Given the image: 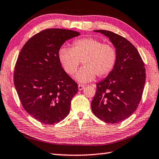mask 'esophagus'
Segmentation results:
<instances>
[{"label": "esophagus", "mask_w": 159, "mask_h": 159, "mask_svg": "<svg viewBox=\"0 0 159 159\" xmlns=\"http://www.w3.org/2000/svg\"><path fill=\"white\" fill-rule=\"evenodd\" d=\"M78 88H79V90H82V89H84V88H85V85H80V84H79V85H78Z\"/></svg>", "instance_id": "esophagus-1"}]
</instances>
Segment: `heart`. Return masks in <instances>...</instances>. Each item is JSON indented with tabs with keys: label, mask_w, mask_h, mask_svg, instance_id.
Segmentation results:
<instances>
[{
	"label": "heart",
	"mask_w": 159,
	"mask_h": 159,
	"mask_svg": "<svg viewBox=\"0 0 159 159\" xmlns=\"http://www.w3.org/2000/svg\"><path fill=\"white\" fill-rule=\"evenodd\" d=\"M58 58L65 72L71 76L82 61L83 67L75 77L79 82L85 83L92 81L96 76H107L116 65L117 52L112 45L88 37L74 40L71 48L62 47L59 49Z\"/></svg>",
	"instance_id": "b5f03b06"
}]
</instances>
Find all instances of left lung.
I'll list each match as a JSON object with an SVG mask.
<instances>
[{
	"label": "left lung",
	"mask_w": 159,
	"mask_h": 159,
	"mask_svg": "<svg viewBox=\"0 0 159 159\" xmlns=\"http://www.w3.org/2000/svg\"><path fill=\"white\" fill-rule=\"evenodd\" d=\"M107 36L117 52L116 63L104 80L96 84L91 107L101 120L118 123L129 118L141 100L145 68L137 49L128 40L107 30H94Z\"/></svg>",
	"instance_id": "1"
}]
</instances>
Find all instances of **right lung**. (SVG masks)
I'll use <instances>...</instances> for the list:
<instances>
[{
  "label": "right lung",
  "instance_id": "obj_1",
  "mask_svg": "<svg viewBox=\"0 0 159 159\" xmlns=\"http://www.w3.org/2000/svg\"><path fill=\"white\" fill-rule=\"evenodd\" d=\"M79 35L70 30H43L27 40L18 55L14 74L18 97L27 112L45 125L59 123L69 114L79 91L62 67L58 52L67 40Z\"/></svg>",
  "mask_w": 159,
  "mask_h": 159
}]
</instances>
